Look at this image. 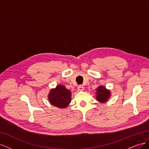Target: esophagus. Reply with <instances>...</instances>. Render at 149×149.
I'll use <instances>...</instances> for the list:
<instances>
[{"label":"esophagus","instance_id":"34e87169","mask_svg":"<svg viewBox=\"0 0 149 149\" xmlns=\"http://www.w3.org/2000/svg\"><path fill=\"white\" fill-rule=\"evenodd\" d=\"M78 91H83L84 90V86L82 85H79V86L78 87Z\"/></svg>","mask_w":149,"mask_h":149}]
</instances>
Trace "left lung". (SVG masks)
<instances>
[{
  "mask_svg": "<svg viewBox=\"0 0 149 149\" xmlns=\"http://www.w3.org/2000/svg\"><path fill=\"white\" fill-rule=\"evenodd\" d=\"M96 90V100L98 101L101 102V103L106 102L111 96L110 90L107 89L105 86H100L97 87V88Z\"/></svg>",
  "mask_w": 149,
  "mask_h": 149,
  "instance_id": "left-lung-1",
  "label": "left lung"
}]
</instances>
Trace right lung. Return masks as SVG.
<instances>
[{"instance_id":"add662e5","label":"right lung","mask_w":149,"mask_h":149,"mask_svg":"<svg viewBox=\"0 0 149 149\" xmlns=\"http://www.w3.org/2000/svg\"><path fill=\"white\" fill-rule=\"evenodd\" d=\"M48 101L53 106L60 109L66 108L71 100V93L62 84L52 88L48 95Z\"/></svg>"}]
</instances>
